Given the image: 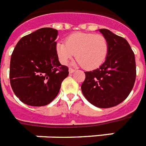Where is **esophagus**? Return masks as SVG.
Segmentation results:
<instances>
[{"mask_svg":"<svg viewBox=\"0 0 146 146\" xmlns=\"http://www.w3.org/2000/svg\"><path fill=\"white\" fill-rule=\"evenodd\" d=\"M68 71H69V73H73V72H74L75 70H74V68H69Z\"/></svg>","mask_w":146,"mask_h":146,"instance_id":"34e87169","label":"esophagus"}]
</instances>
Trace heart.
<instances>
[{
	"mask_svg": "<svg viewBox=\"0 0 146 146\" xmlns=\"http://www.w3.org/2000/svg\"><path fill=\"white\" fill-rule=\"evenodd\" d=\"M108 52V40L100 34L74 33L68 36L66 43L56 44V53L62 64H67L75 53L77 63L88 70L102 66Z\"/></svg>",
	"mask_w": 146,
	"mask_h": 146,
	"instance_id": "1",
	"label": "heart"
}]
</instances>
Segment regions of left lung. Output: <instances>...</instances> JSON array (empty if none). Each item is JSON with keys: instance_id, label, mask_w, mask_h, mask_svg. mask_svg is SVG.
Instances as JSON below:
<instances>
[{"instance_id": "obj_1", "label": "left lung", "mask_w": 146, "mask_h": 146, "mask_svg": "<svg viewBox=\"0 0 146 146\" xmlns=\"http://www.w3.org/2000/svg\"><path fill=\"white\" fill-rule=\"evenodd\" d=\"M100 31L108 40V55L99 68L84 72L81 91L93 106L107 108L120 104L131 92L136 76V61L126 39L108 29Z\"/></svg>"}]
</instances>
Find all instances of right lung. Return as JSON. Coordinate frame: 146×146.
Listing matches in <instances>:
<instances>
[{"mask_svg": "<svg viewBox=\"0 0 146 146\" xmlns=\"http://www.w3.org/2000/svg\"><path fill=\"white\" fill-rule=\"evenodd\" d=\"M58 31L42 28L21 38L10 59V85L21 102L44 106L56 97L68 68L59 61Z\"/></svg>", "mask_w": 146, "mask_h": 146, "instance_id": "1", "label": "right lung"}]
</instances>
